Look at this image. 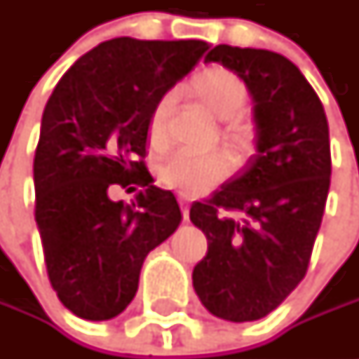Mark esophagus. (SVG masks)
Wrapping results in <instances>:
<instances>
[{"label": "esophagus", "instance_id": "obj_1", "mask_svg": "<svg viewBox=\"0 0 359 359\" xmlns=\"http://www.w3.org/2000/svg\"><path fill=\"white\" fill-rule=\"evenodd\" d=\"M180 205H182L184 219H189V198L187 196H180Z\"/></svg>", "mask_w": 359, "mask_h": 359}]
</instances>
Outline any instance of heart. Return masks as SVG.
<instances>
[{
	"label": "heart",
	"mask_w": 359,
	"mask_h": 359,
	"mask_svg": "<svg viewBox=\"0 0 359 359\" xmlns=\"http://www.w3.org/2000/svg\"><path fill=\"white\" fill-rule=\"evenodd\" d=\"M189 90L212 116L219 119L231 118L241 109L248 97L243 79L226 67H210L191 79ZM172 109V97L163 95L149 116V142L161 145L165 142V126ZM229 135L238 142H248V130L229 121ZM231 170V159L224 151H194L180 149L165 159L159 168V177L168 187L180 191L182 196H200L222 182Z\"/></svg>",
	"instance_id": "heart-1"
}]
</instances>
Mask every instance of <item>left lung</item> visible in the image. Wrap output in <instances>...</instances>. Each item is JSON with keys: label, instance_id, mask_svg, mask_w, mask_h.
I'll use <instances>...</instances> for the list:
<instances>
[{"label": "left lung", "instance_id": "1", "mask_svg": "<svg viewBox=\"0 0 359 359\" xmlns=\"http://www.w3.org/2000/svg\"><path fill=\"white\" fill-rule=\"evenodd\" d=\"M205 62L243 79L255 154L189 219L208 238L194 268L205 310L228 322L273 311L306 276L325 210L332 156L324 105L294 63L268 49L215 46Z\"/></svg>", "mask_w": 359, "mask_h": 359}]
</instances>
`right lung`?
Segmentation results:
<instances>
[{
  "label": "right lung",
  "mask_w": 359,
  "mask_h": 359,
  "mask_svg": "<svg viewBox=\"0 0 359 359\" xmlns=\"http://www.w3.org/2000/svg\"><path fill=\"white\" fill-rule=\"evenodd\" d=\"M210 48L200 39L116 37L81 55L41 118L34 159L35 222L51 287L77 318L119 316L137 292L145 255L182 222L170 189L145 168L149 116ZM146 189L131 206L107 189Z\"/></svg>",
  "instance_id": "add662e5"
}]
</instances>
